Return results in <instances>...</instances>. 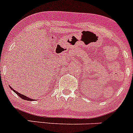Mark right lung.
I'll use <instances>...</instances> for the list:
<instances>
[{
	"label": "right lung",
	"mask_w": 133,
	"mask_h": 133,
	"mask_svg": "<svg viewBox=\"0 0 133 133\" xmlns=\"http://www.w3.org/2000/svg\"><path fill=\"white\" fill-rule=\"evenodd\" d=\"M9 87H10V89H12V90H13L14 92V93H16V94H17V95H18L19 97H20V98H23V99H24V100H26V101H35V100H34V99H32V98H30L29 97H26V96H25V95H22V94H21V93H18V92L16 91V90H14V89L13 88H12V87H10V85H9Z\"/></svg>",
	"instance_id": "1"
}]
</instances>
